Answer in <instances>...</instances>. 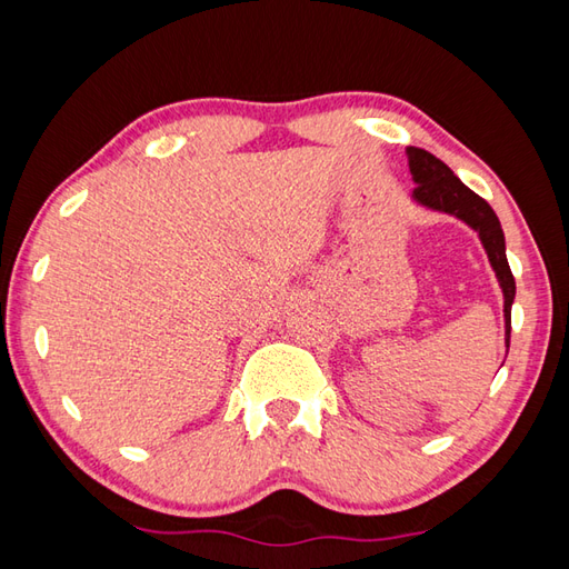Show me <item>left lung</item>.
Listing matches in <instances>:
<instances>
[{
	"instance_id": "1",
	"label": "left lung",
	"mask_w": 569,
	"mask_h": 569,
	"mask_svg": "<svg viewBox=\"0 0 569 569\" xmlns=\"http://www.w3.org/2000/svg\"><path fill=\"white\" fill-rule=\"evenodd\" d=\"M408 168L413 176V200L422 208L438 210L445 214H452L462 220L479 234L481 244L489 257L493 273L499 278V286L503 291V320H506V352H509L511 340V306L516 298V281L511 273L509 259H506V239L497 212L491 204L479 198L475 190H469L462 180H459L450 168L426 149L408 147Z\"/></svg>"
}]
</instances>
